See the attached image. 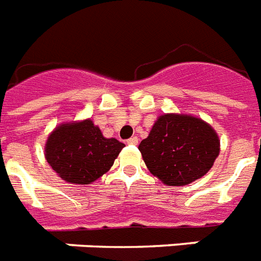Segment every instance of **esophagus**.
I'll list each match as a JSON object with an SVG mask.
<instances>
[{"label":"esophagus","instance_id":"obj_1","mask_svg":"<svg viewBox=\"0 0 261 261\" xmlns=\"http://www.w3.org/2000/svg\"><path fill=\"white\" fill-rule=\"evenodd\" d=\"M126 143H128L129 145H137V144H139V137L137 136L130 137V139H128V140H126Z\"/></svg>","mask_w":261,"mask_h":261}]
</instances>
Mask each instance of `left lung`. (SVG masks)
<instances>
[{"label": "left lung", "mask_w": 261, "mask_h": 261, "mask_svg": "<svg viewBox=\"0 0 261 261\" xmlns=\"http://www.w3.org/2000/svg\"><path fill=\"white\" fill-rule=\"evenodd\" d=\"M148 170L168 186L202 178L220 153V140L201 118L164 114L139 145Z\"/></svg>", "instance_id": "obj_1"}]
</instances>
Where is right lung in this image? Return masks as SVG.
Returning <instances> with one entry per match:
<instances>
[{"instance_id":"right-lung-1","label":"right lung","mask_w":261,"mask_h":261,"mask_svg":"<svg viewBox=\"0 0 261 261\" xmlns=\"http://www.w3.org/2000/svg\"><path fill=\"white\" fill-rule=\"evenodd\" d=\"M124 147L85 120L58 126L45 144V159L66 182L89 185L110 170Z\"/></svg>"}]
</instances>
